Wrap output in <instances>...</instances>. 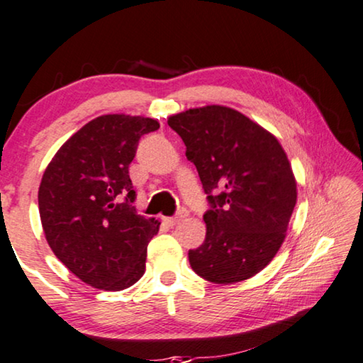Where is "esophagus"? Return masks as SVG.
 I'll return each instance as SVG.
<instances>
[{
	"mask_svg": "<svg viewBox=\"0 0 363 363\" xmlns=\"http://www.w3.org/2000/svg\"><path fill=\"white\" fill-rule=\"evenodd\" d=\"M184 217H186V212H179V213H176L174 217H164V222L167 223V225H176V223L182 220Z\"/></svg>",
	"mask_w": 363,
	"mask_h": 363,
	"instance_id": "obj_1",
	"label": "esophagus"
}]
</instances>
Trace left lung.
Listing matches in <instances>:
<instances>
[{"mask_svg": "<svg viewBox=\"0 0 363 363\" xmlns=\"http://www.w3.org/2000/svg\"><path fill=\"white\" fill-rule=\"evenodd\" d=\"M211 208L201 247L189 250L199 277L216 284L243 281L274 258L296 206V179L279 141L240 113L207 105L172 115Z\"/></svg>", "mask_w": 363, "mask_h": 363, "instance_id": "8db88e82", "label": "left lung"}]
</instances>
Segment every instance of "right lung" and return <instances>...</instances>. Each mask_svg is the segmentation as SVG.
Returning a JSON list of instances; mask_svg holds the SVG:
<instances>
[{
	"label": "right lung",
	"instance_id": "right-lung-1",
	"mask_svg": "<svg viewBox=\"0 0 363 363\" xmlns=\"http://www.w3.org/2000/svg\"><path fill=\"white\" fill-rule=\"evenodd\" d=\"M157 128L145 116H99L45 167L38 196L45 240L94 288L121 291L145 274L146 248L160 222L136 213L128 167L141 136Z\"/></svg>",
	"mask_w": 363,
	"mask_h": 363
}]
</instances>
